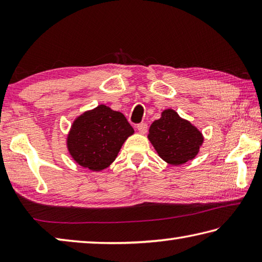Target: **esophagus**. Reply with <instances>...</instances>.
<instances>
[{
    "mask_svg": "<svg viewBox=\"0 0 262 262\" xmlns=\"http://www.w3.org/2000/svg\"><path fill=\"white\" fill-rule=\"evenodd\" d=\"M137 130H139L141 134H145L148 130V125L145 122H141L137 125Z\"/></svg>",
    "mask_w": 262,
    "mask_h": 262,
    "instance_id": "obj_1",
    "label": "esophagus"
}]
</instances>
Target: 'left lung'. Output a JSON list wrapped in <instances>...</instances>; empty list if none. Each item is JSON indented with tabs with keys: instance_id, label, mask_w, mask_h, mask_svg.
<instances>
[{
	"instance_id": "8db88e82",
	"label": "left lung",
	"mask_w": 262,
	"mask_h": 262,
	"mask_svg": "<svg viewBox=\"0 0 262 262\" xmlns=\"http://www.w3.org/2000/svg\"><path fill=\"white\" fill-rule=\"evenodd\" d=\"M148 137L159 157L171 165L193 159L203 142L200 130L171 108L164 111L162 118L151 123Z\"/></svg>"
}]
</instances>
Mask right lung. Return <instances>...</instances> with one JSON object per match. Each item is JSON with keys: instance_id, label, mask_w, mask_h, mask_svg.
Masks as SVG:
<instances>
[{"instance_id": "add662e5", "label": "right lung", "mask_w": 262, "mask_h": 262, "mask_svg": "<svg viewBox=\"0 0 262 262\" xmlns=\"http://www.w3.org/2000/svg\"><path fill=\"white\" fill-rule=\"evenodd\" d=\"M133 133L125 115L99 105L74 121L68 135V150L81 166L101 171L117 158L123 142Z\"/></svg>"}]
</instances>
